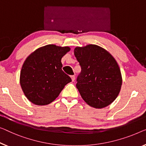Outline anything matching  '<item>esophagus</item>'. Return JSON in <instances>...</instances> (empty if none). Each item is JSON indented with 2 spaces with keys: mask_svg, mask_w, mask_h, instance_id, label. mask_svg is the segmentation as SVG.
Returning a JSON list of instances; mask_svg holds the SVG:
<instances>
[{
  "mask_svg": "<svg viewBox=\"0 0 146 146\" xmlns=\"http://www.w3.org/2000/svg\"><path fill=\"white\" fill-rule=\"evenodd\" d=\"M71 80H72V81H74V80H75V75H71Z\"/></svg>",
  "mask_w": 146,
  "mask_h": 146,
  "instance_id": "34e87169",
  "label": "esophagus"
}]
</instances>
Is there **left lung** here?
<instances>
[{
  "instance_id": "left-lung-1",
  "label": "left lung",
  "mask_w": 146,
  "mask_h": 146,
  "mask_svg": "<svg viewBox=\"0 0 146 146\" xmlns=\"http://www.w3.org/2000/svg\"><path fill=\"white\" fill-rule=\"evenodd\" d=\"M74 54L81 66L76 86L82 98L96 109L110 105L118 96L123 82L116 60L96 44L76 47Z\"/></svg>"
}]
</instances>
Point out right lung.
Here are the masks:
<instances>
[{"label":"right lung","mask_w":146,"mask_h":146,"mask_svg":"<svg viewBox=\"0 0 146 146\" xmlns=\"http://www.w3.org/2000/svg\"><path fill=\"white\" fill-rule=\"evenodd\" d=\"M70 50L69 46L48 44L38 48L26 58L20 71L19 83L31 103L37 106L50 104L71 81L62 71L61 62Z\"/></svg>","instance_id":"1"}]
</instances>
